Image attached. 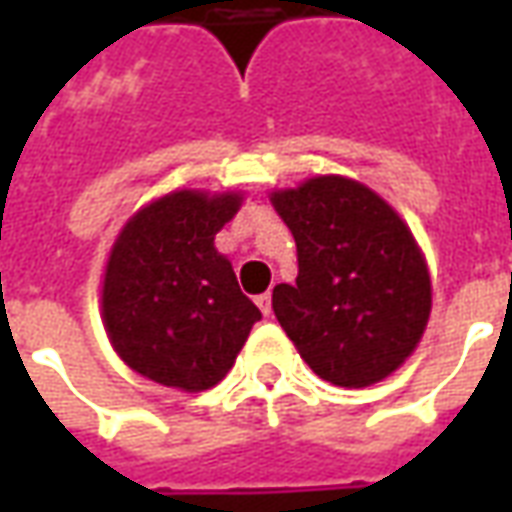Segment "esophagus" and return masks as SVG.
<instances>
[{"label":"esophagus","instance_id":"1","mask_svg":"<svg viewBox=\"0 0 512 512\" xmlns=\"http://www.w3.org/2000/svg\"><path fill=\"white\" fill-rule=\"evenodd\" d=\"M257 307L263 315H271V293H263V296H257Z\"/></svg>","mask_w":512,"mask_h":512}]
</instances>
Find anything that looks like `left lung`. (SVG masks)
I'll return each mask as SVG.
<instances>
[{"label":"left lung","instance_id":"left-lung-1","mask_svg":"<svg viewBox=\"0 0 512 512\" xmlns=\"http://www.w3.org/2000/svg\"><path fill=\"white\" fill-rule=\"evenodd\" d=\"M299 252L296 285L271 307L299 356L334 386L362 389L392 376L425 334L433 288L425 255L400 213L343 175L271 191Z\"/></svg>","mask_w":512,"mask_h":512}]
</instances>
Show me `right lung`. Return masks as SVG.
<instances>
[{
	"instance_id": "right-lung-1",
	"label": "right lung",
	"mask_w": 512,
	"mask_h": 512,
	"mask_svg": "<svg viewBox=\"0 0 512 512\" xmlns=\"http://www.w3.org/2000/svg\"><path fill=\"white\" fill-rule=\"evenodd\" d=\"M241 191L178 189L147 202L117 233L101 285L109 343L134 373L180 392L222 381L260 310L213 238Z\"/></svg>"
}]
</instances>
